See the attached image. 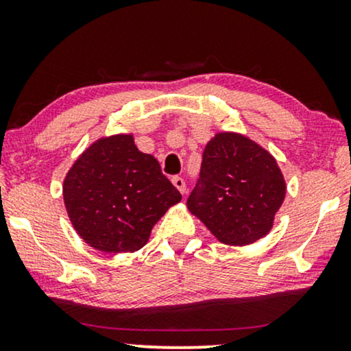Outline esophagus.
<instances>
[{
  "instance_id": "34e87169",
  "label": "esophagus",
  "mask_w": 351,
  "mask_h": 351,
  "mask_svg": "<svg viewBox=\"0 0 351 351\" xmlns=\"http://www.w3.org/2000/svg\"><path fill=\"white\" fill-rule=\"evenodd\" d=\"M171 181H173V184L178 188V191L181 193V195H184V193H186V183H184V180L181 178V176H173Z\"/></svg>"
}]
</instances>
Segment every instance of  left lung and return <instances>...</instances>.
<instances>
[{
	"mask_svg": "<svg viewBox=\"0 0 351 351\" xmlns=\"http://www.w3.org/2000/svg\"><path fill=\"white\" fill-rule=\"evenodd\" d=\"M285 196L276 160L259 145L219 134L203 152L188 209L221 243L245 245L265 236Z\"/></svg>",
	"mask_w": 351,
	"mask_h": 351,
	"instance_id": "1",
	"label": "left lung"
}]
</instances>
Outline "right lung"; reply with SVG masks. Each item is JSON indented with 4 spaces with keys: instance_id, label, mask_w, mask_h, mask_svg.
Segmentation results:
<instances>
[{
    "instance_id": "right-lung-1",
    "label": "right lung",
    "mask_w": 351,
    "mask_h": 351,
    "mask_svg": "<svg viewBox=\"0 0 351 351\" xmlns=\"http://www.w3.org/2000/svg\"><path fill=\"white\" fill-rule=\"evenodd\" d=\"M180 199L155 156L140 152L130 135L95 142L64 181V203L75 231L104 252L138 251Z\"/></svg>"
}]
</instances>
